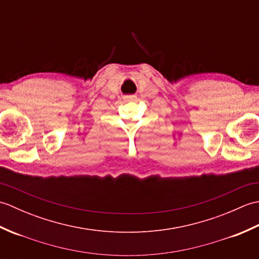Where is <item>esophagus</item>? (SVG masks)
Wrapping results in <instances>:
<instances>
[{
    "instance_id": "esophagus-1",
    "label": "esophagus",
    "mask_w": 259,
    "mask_h": 259,
    "mask_svg": "<svg viewBox=\"0 0 259 259\" xmlns=\"http://www.w3.org/2000/svg\"><path fill=\"white\" fill-rule=\"evenodd\" d=\"M125 99H126V100H135L136 97L135 96H130V97H126Z\"/></svg>"
}]
</instances>
